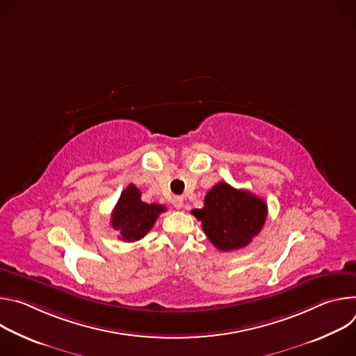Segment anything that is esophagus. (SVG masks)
Listing matches in <instances>:
<instances>
[{"instance_id": "esophagus-1", "label": "esophagus", "mask_w": 356, "mask_h": 356, "mask_svg": "<svg viewBox=\"0 0 356 356\" xmlns=\"http://www.w3.org/2000/svg\"><path fill=\"white\" fill-rule=\"evenodd\" d=\"M172 202H173V206L179 210V209L183 207V197L181 195H176V197H173Z\"/></svg>"}]
</instances>
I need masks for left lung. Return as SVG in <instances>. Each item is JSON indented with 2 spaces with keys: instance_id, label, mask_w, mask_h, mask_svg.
Here are the masks:
<instances>
[{
  "instance_id": "1",
  "label": "left lung",
  "mask_w": 356,
  "mask_h": 356,
  "mask_svg": "<svg viewBox=\"0 0 356 356\" xmlns=\"http://www.w3.org/2000/svg\"><path fill=\"white\" fill-rule=\"evenodd\" d=\"M207 238L220 250L229 252L246 246L257 236L268 216L265 200L238 190L225 181L217 183L204 197V207L193 210Z\"/></svg>"
}]
</instances>
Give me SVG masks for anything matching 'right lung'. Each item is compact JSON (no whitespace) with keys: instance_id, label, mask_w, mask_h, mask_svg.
<instances>
[{"instance_id":"obj_1","label":"right lung","mask_w":356,"mask_h":356,"mask_svg":"<svg viewBox=\"0 0 356 356\" xmlns=\"http://www.w3.org/2000/svg\"><path fill=\"white\" fill-rule=\"evenodd\" d=\"M165 211V206L143 202L139 188L135 184H129L121 193L111 214V227L120 231V239L124 242H135L152 229L159 214Z\"/></svg>"}]
</instances>
